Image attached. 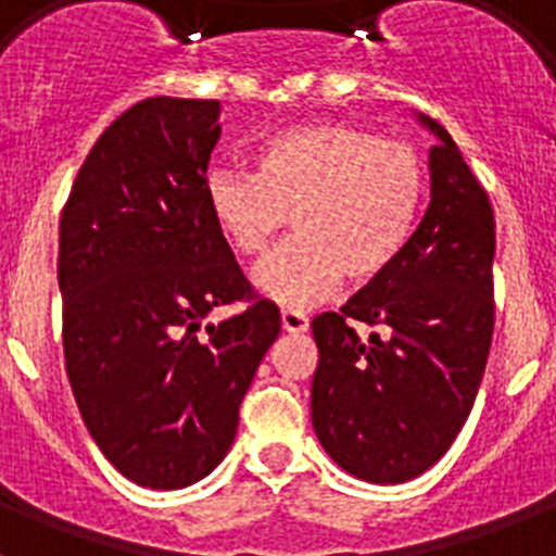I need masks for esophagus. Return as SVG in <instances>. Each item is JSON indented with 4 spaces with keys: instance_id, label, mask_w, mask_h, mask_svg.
<instances>
[{
    "instance_id": "esophagus-1",
    "label": "esophagus",
    "mask_w": 556,
    "mask_h": 556,
    "mask_svg": "<svg viewBox=\"0 0 556 556\" xmlns=\"http://www.w3.org/2000/svg\"><path fill=\"white\" fill-rule=\"evenodd\" d=\"M282 329L288 334H300V331L308 329V317L303 312H296V308H282Z\"/></svg>"
}]
</instances>
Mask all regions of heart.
Segmentation results:
<instances>
[{"label": "heart", "instance_id": "b5f03b06", "mask_svg": "<svg viewBox=\"0 0 556 556\" xmlns=\"http://www.w3.org/2000/svg\"><path fill=\"white\" fill-rule=\"evenodd\" d=\"M253 176L213 169L210 218L239 256H262L288 216L296 236L253 270L260 294L303 308L349 277L375 282L413 242L430 190L413 143L383 141L355 124H308L270 135Z\"/></svg>", "mask_w": 556, "mask_h": 556}]
</instances>
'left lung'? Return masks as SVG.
<instances>
[{
    "label": "left lung",
    "mask_w": 556,
    "mask_h": 556,
    "mask_svg": "<svg viewBox=\"0 0 556 556\" xmlns=\"http://www.w3.org/2000/svg\"><path fill=\"white\" fill-rule=\"evenodd\" d=\"M418 121L439 143L413 242L389 274L312 323L320 349L314 432L346 473L375 484L409 482L447 453L473 409L493 338L491 199L447 129Z\"/></svg>",
    "instance_id": "1"
}]
</instances>
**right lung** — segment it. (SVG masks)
I'll return each mask as SVG.
<instances>
[{
    "label": "right lung",
    "instance_id": "obj_1",
    "mask_svg": "<svg viewBox=\"0 0 556 556\" xmlns=\"http://www.w3.org/2000/svg\"><path fill=\"white\" fill-rule=\"evenodd\" d=\"M218 100L147 98L83 161L60 218L56 279L74 401L100 453L152 491L227 456L239 404L279 334L204 201ZM243 312L213 327L216 304Z\"/></svg>",
    "mask_w": 556,
    "mask_h": 556
}]
</instances>
